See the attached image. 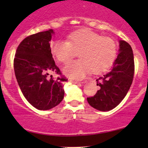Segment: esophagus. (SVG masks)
<instances>
[{"mask_svg":"<svg viewBox=\"0 0 148 148\" xmlns=\"http://www.w3.org/2000/svg\"><path fill=\"white\" fill-rule=\"evenodd\" d=\"M69 82H70V83H73V84H78V83H80L79 82H78V81H74V80H72V79H70V80L68 81ZM82 83H84V82H82Z\"/></svg>","mask_w":148,"mask_h":148,"instance_id":"34e87169","label":"esophagus"}]
</instances>
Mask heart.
<instances>
[{"label":"heart","mask_w":148,"mask_h":148,"mask_svg":"<svg viewBox=\"0 0 148 148\" xmlns=\"http://www.w3.org/2000/svg\"><path fill=\"white\" fill-rule=\"evenodd\" d=\"M78 52L80 59L70 62L64 68V73L72 78H82L90 72L99 74L113 64L117 55L115 40L92 30L84 29L73 32L68 41L56 40L50 44V51L58 61L66 63Z\"/></svg>","instance_id":"heart-1"}]
</instances>
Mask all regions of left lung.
Wrapping results in <instances>:
<instances>
[{"label":"left lung","mask_w":148,"mask_h":148,"mask_svg":"<svg viewBox=\"0 0 148 148\" xmlns=\"http://www.w3.org/2000/svg\"><path fill=\"white\" fill-rule=\"evenodd\" d=\"M119 49L113 68L106 75L98 78L100 88L95 95L87 98L90 105L100 111H109L121 103L133 82L134 58L130 45L123 40H119Z\"/></svg>","instance_id":"obj_1"}]
</instances>
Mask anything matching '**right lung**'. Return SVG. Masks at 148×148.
I'll list each match as a JSON object with an SVG mask.
<instances>
[{
  "label": "right lung",
  "instance_id": "add662e5",
  "mask_svg": "<svg viewBox=\"0 0 148 148\" xmlns=\"http://www.w3.org/2000/svg\"><path fill=\"white\" fill-rule=\"evenodd\" d=\"M53 29L38 32L22 40L17 48L14 70L18 85L28 102L36 109L47 110L64 99V78H53L52 73L61 75L50 51Z\"/></svg>",
  "mask_w": 148,
  "mask_h": 148
}]
</instances>
